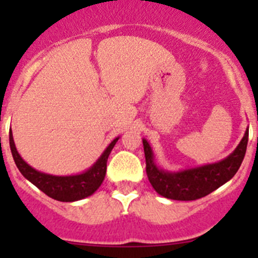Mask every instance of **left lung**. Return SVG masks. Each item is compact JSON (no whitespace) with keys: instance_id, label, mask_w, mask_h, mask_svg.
Segmentation results:
<instances>
[{"instance_id":"8db88e82","label":"left lung","mask_w":258,"mask_h":258,"mask_svg":"<svg viewBox=\"0 0 258 258\" xmlns=\"http://www.w3.org/2000/svg\"><path fill=\"white\" fill-rule=\"evenodd\" d=\"M142 142L146 157V173L155 191L166 199L194 201L210 195L236 175L246 155L248 127L237 147L226 158L218 162L178 171H168L160 167L151 145L146 139H142Z\"/></svg>"}]
</instances>
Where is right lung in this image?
Masks as SVG:
<instances>
[{"label": "right lung", "instance_id": "obj_1", "mask_svg": "<svg viewBox=\"0 0 258 258\" xmlns=\"http://www.w3.org/2000/svg\"><path fill=\"white\" fill-rule=\"evenodd\" d=\"M118 139L119 137H116L105 148L102 155L96 160V162L83 172L76 173V175L57 176L41 172V171L36 170L32 166L28 165L18 153L14 141V135L10 130V147H11L12 157H14L15 163H16L20 172L23 175V177L27 178L31 183L35 184L48 197L61 202L80 201V200L93 195L100 188L106 176L107 158Z\"/></svg>", "mask_w": 258, "mask_h": 258}]
</instances>
